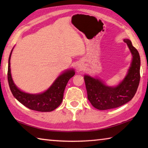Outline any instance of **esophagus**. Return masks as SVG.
<instances>
[{"label": "esophagus", "mask_w": 148, "mask_h": 148, "mask_svg": "<svg viewBox=\"0 0 148 148\" xmlns=\"http://www.w3.org/2000/svg\"><path fill=\"white\" fill-rule=\"evenodd\" d=\"M80 67H81V66H80Z\"/></svg>", "instance_id": "1"}]
</instances>
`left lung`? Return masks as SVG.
Returning a JSON list of instances; mask_svg holds the SVG:
<instances>
[{"instance_id": "8db88e82", "label": "left lung", "mask_w": 148, "mask_h": 148, "mask_svg": "<svg viewBox=\"0 0 148 148\" xmlns=\"http://www.w3.org/2000/svg\"><path fill=\"white\" fill-rule=\"evenodd\" d=\"M132 55V61L128 74L116 87L105 85L99 79L84 76L88 99L99 110L114 109L125 105L132 99L138 88L140 79V57L137 49L129 39H124Z\"/></svg>"}]
</instances>
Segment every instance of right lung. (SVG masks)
Returning a JSON list of instances; mask_svg holds the SVG:
<instances>
[{
    "mask_svg": "<svg viewBox=\"0 0 148 148\" xmlns=\"http://www.w3.org/2000/svg\"><path fill=\"white\" fill-rule=\"evenodd\" d=\"M8 59V81L11 92L16 99L29 109L40 112H50L59 106L62 101L63 94L69 79L74 76L73 69L68 70L60 74L50 88L43 93L29 94L18 89L12 78L10 72V57Z\"/></svg>",
    "mask_w": 148,
    "mask_h": 148,
    "instance_id": "add662e5",
    "label": "right lung"
}]
</instances>
